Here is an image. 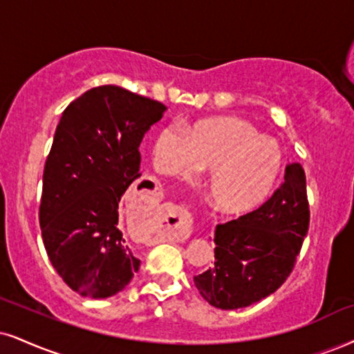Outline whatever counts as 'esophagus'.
Segmentation results:
<instances>
[{
	"instance_id": "1",
	"label": "esophagus",
	"mask_w": 354,
	"mask_h": 354,
	"mask_svg": "<svg viewBox=\"0 0 354 354\" xmlns=\"http://www.w3.org/2000/svg\"><path fill=\"white\" fill-rule=\"evenodd\" d=\"M144 207V210H147V212H151V213H157V208H154V207H149V205L147 203H144L142 205ZM174 216H177V215H174ZM180 225H182V216H178V220H177V223H174V225H169V226H172V228H180Z\"/></svg>"
}]
</instances>
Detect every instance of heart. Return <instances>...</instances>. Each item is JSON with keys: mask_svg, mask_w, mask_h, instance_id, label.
<instances>
[{"mask_svg": "<svg viewBox=\"0 0 354 354\" xmlns=\"http://www.w3.org/2000/svg\"><path fill=\"white\" fill-rule=\"evenodd\" d=\"M154 165L169 177L192 180L210 170L207 195L226 215H246L270 197L282 170L281 149L250 121L218 116L187 129L160 131L154 142Z\"/></svg>", "mask_w": 354, "mask_h": 354, "instance_id": "1", "label": "heart"}]
</instances>
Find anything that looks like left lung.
Returning a JSON list of instances; mask_svg holds the SVG:
<instances>
[{"label": "left lung", "mask_w": 354, "mask_h": 354, "mask_svg": "<svg viewBox=\"0 0 354 354\" xmlns=\"http://www.w3.org/2000/svg\"><path fill=\"white\" fill-rule=\"evenodd\" d=\"M308 223L305 172L292 162L268 202L216 225L215 266L194 277L202 297L221 310H234L274 294L294 269Z\"/></svg>", "instance_id": "obj_1"}]
</instances>
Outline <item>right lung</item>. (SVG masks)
Segmentation results:
<instances>
[{
	"mask_svg": "<svg viewBox=\"0 0 354 354\" xmlns=\"http://www.w3.org/2000/svg\"><path fill=\"white\" fill-rule=\"evenodd\" d=\"M165 110L156 100L103 85L73 100L57 124L39 225L57 274L84 297H111L138 272L141 261L118 228V207L141 177L139 144Z\"/></svg>",
	"mask_w": 354,
	"mask_h": 354,
	"instance_id": "1",
	"label": "right lung"
}]
</instances>
